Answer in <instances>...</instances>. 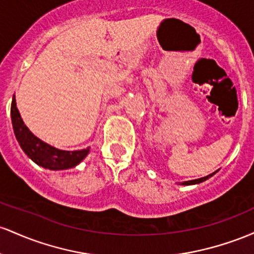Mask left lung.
<instances>
[{
  "mask_svg": "<svg viewBox=\"0 0 254 254\" xmlns=\"http://www.w3.org/2000/svg\"><path fill=\"white\" fill-rule=\"evenodd\" d=\"M216 173H217V172H215V173L210 174V175H207V176H204V178H200V179H195V180L185 181V182H182L181 185H196V184H200V182H203V181H205V180H207V179H209V178H211V176H212V175H215Z\"/></svg>",
  "mask_w": 254,
  "mask_h": 254,
  "instance_id": "obj_1",
  "label": "left lung"
}]
</instances>
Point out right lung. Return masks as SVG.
I'll return each mask as SVG.
<instances>
[{"instance_id": "right-lung-1", "label": "right lung", "mask_w": 254, "mask_h": 254, "mask_svg": "<svg viewBox=\"0 0 254 254\" xmlns=\"http://www.w3.org/2000/svg\"><path fill=\"white\" fill-rule=\"evenodd\" d=\"M10 118L12 125L20 147L32 159L36 164L45 169L64 170L74 168L89 155L90 147L78 151H64L47 144L33 134L22 121L20 113L16 108L15 96H13L12 107H10Z\"/></svg>"}]
</instances>
